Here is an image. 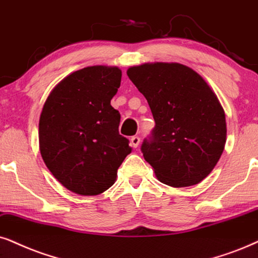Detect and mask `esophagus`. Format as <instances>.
<instances>
[{
    "instance_id": "1",
    "label": "esophagus",
    "mask_w": 258,
    "mask_h": 258,
    "mask_svg": "<svg viewBox=\"0 0 258 258\" xmlns=\"http://www.w3.org/2000/svg\"><path fill=\"white\" fill-rule=\"evenodd\" d=\"M139 143H140V138H139V137H138V136H133L132 138H131V144H132L133 148H138Z\"/></svg>"
}]
</instances>
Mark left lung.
<instances>
[{"label": "left lung", "instance_id": "obj_1", "mask_svg": "<svg viewBox=\"0 0 258 258\" xmlns=\"http://www.w3.org/2000/svg\"><path fill=\"white\" fill-rule=\"evenodd\" d=\"M127 76L145 99L156 125L142 144L162 183L198 184L210 175L226 143V120L206 81L178 63L132 67Z\"/></svg>", "mask_w": 258, "mask_h": 258}]
</instances>
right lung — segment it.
I'll return each instance as SVG.
<instances>
[{
	"instance_id": "obj_1",
	"label": "right lung",
	"mask_w": 258,
	"mask_h": 258,
	"mask_svg": "<svg viewBox=\"0 0 258 258\" xmlns=\"http://www.w3.org/2000/svg\"><path fill=\"white\" fill-rule=\"evenodd\" d=\"M121 82L116 67L95 65L70 74L51 91L39 120V148L52 175L80 195L112 187L131 148L119 135L110 106Z\"/></svg>"
}]
</instances>
